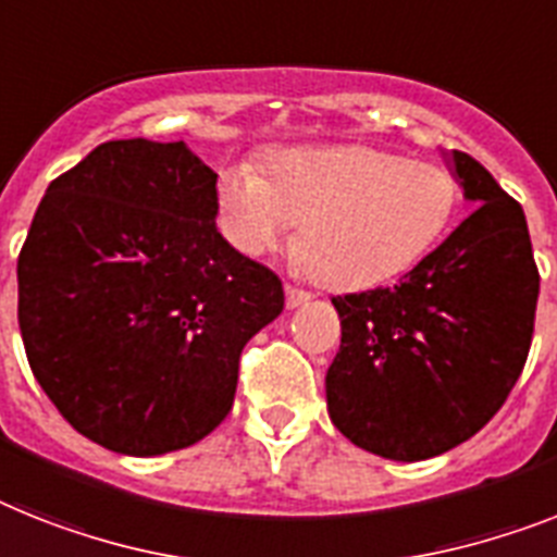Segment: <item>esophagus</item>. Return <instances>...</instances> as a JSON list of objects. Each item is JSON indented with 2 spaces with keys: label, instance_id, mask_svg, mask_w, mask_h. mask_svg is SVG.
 <instances>
[{
  "label": "esophagus",
  "instance_id": "1",
  "mask_svg": "<svg viewBox=\"0 0 557 557\" xmlns=\"http://www.w3.org/2000/svg\"><path fill=\"white\" fill-rule=\"evenodd\" d=\"M284 296H287V307L289 310H293V307H301V305H307V301H310V293H307V289H298V287H293V284H287V287H284Z\"/></svg>",
  "mask_w": 557,
  "mask_h": 557
}]
</instances>
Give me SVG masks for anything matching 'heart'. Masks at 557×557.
Returning <instances> with one entry per match:
<instances>
[{
    "mask_svg": "<svg viewBox=\"0 0 557 557\" xmlns=\"http://www.w3.org/2000/svg\"><path fill=\"white\" fill-rule=\"evenodd\" d=\"M458 201L444 164L364 145L282 150L264 170L238 162L219 182L224 233L238 250H278L301 222L305 268L330 289L375 287L416 268Z\"/></svg>",
    "mask_w": 557,
    "mask_h": 557,
    "instance_id": "1",
    "label": "heart"
}]
</instances>
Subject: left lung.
Segmentation results:
<instances>
[{"label":"left lung","mask_w":557,"mask_h":557,"mask_svg":"<svg viewBox=\"0 0 557 557\" xmlns=\"http://www.w3.org/2000/svg\"><path fill=\"white\" fill-rule=\"evenodd\" d=\"M453 164L472 213L393 287L333 296L330 418L393 461L472 438L516 387L535 330L541 275L523 207L470 153L453 150Z\"/></svg>","instance_id":"obj_1"}]
</instances>
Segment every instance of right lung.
Instances as JSON below:
<instances>
[{
	"mask_svg": "<svg viewBox=\"0 0 557 557\" xmlns=\"http://www.w3.org/2000/svg\"><path fill=\"white\" fill-rule=\"evenodd\" d=\"M185 141H104L53 178L20 252L27 364L67 424L122 455L185 449L227 418L278 275L215 230Z\"/></svg>",
	"mask_w": 557,
	"mask_h": 557,
	"instance_id": "add662e5",
	"label": "right lung"
}]
</instances>
